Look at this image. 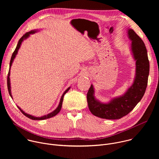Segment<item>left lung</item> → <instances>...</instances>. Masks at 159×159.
Masks as SVG:
<instances>
[{
    "mask_svg": "<svg viewBox=\"0 0 159 159\" xmlns=\"http://www.w3.org/2000/svg\"><path fill=\"white\" fill-rule=\"evenodd\" d=\"M128 34L131 41V48L136 60V77L132 85L123 96L114 98L107 104L96 99L93 85L87 94L90 111L101 118L118 120L127 115L140 101L146 90L150 69L147 48L143 40L133 30L128 29Z\"/></svg>",
    "mask_w": 159,
    "mask_h": 159,
    "instance_id": "left-lung-1",
    "label": "left lung"
}]
</instances>
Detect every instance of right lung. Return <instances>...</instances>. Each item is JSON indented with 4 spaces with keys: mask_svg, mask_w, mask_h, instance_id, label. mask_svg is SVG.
Masks as SVG:
<instances>
[{
    "mask_svg": "<svg viewBox=\"0 0 159 159\" xmlns=\"http://www.w3.org/2000/svg\"><path fill=\"white\" fill-rule=\"evenodd\" d=\"M35 32H36V31H35V30H33V31H30V32H28V33H25L23 36H22L20 38V39L19 40L18 43H17V47H16V49H15L14 52H13V53H12V55L11 59V61H10V67H9V73H8V75H7V88H8V91H9V94H10V96H11V98H12V97L11 93V85H10V84H10V78H9V76H10V69H11V65H12V61H13L14 59V58H15V57H16V55H17V51H18V50L19 49V48H20V47L21 43H22V41H23V40H24V39H26L27 38H28L31 34H33V33H34ZM70 87H69V88H68V89L65 90V91L64 92V93L63 94V95H62V96H61V99H60V101L59 105H58V106L57 107V108L54 111L52 112L51 113H50V114H48V115H47L43 116H42V117H34V116H31V115H28V114H27V113L25 112H24L23 111H22V110L19 107H18V106H17V107H18V108H19V109L21 111V112L22 113V114H23L24 115H25L26 117H28V118H30V119H31V120H45V119L50 118L53 117V116H55V115H57L58 114V113L60 111L61 108V106H62L63 100V97H64L65 94L68 91H69V90L70 89Z\"/></svg>",
    "mask_w": 159,
    "mask_h": 159,
    "instance_id": "obj_1",
    "label": "right lung"
}]
</instances>
